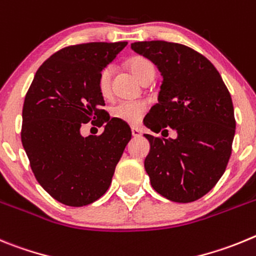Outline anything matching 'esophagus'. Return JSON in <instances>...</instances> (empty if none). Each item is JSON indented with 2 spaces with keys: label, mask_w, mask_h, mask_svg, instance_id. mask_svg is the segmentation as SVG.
I'll list each match as a JSON object with an SVG mask.
<instances>
[{
  "label": "esophagus",
  "mask_w": 256,
  "mask_h": 256,
  "mask_svg": "<svg viewBox=\"0 0 256 256\" xmlns=\"http://www.w3.org/2000/svg\"><path fill=\"white\" fill-rule=\"evenodd\" d=\"M131 132H132V136L134 138H139L140 135H142V130H140L139 128H131Z\"/></svg>",
  "instance_id": "34e87169"
}]
</instances>
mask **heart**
Here are the masks:
<instances>
[{
  "mask_svg": "<svg viewBox=\"0 0 256 256\" xmlns=\"http://www.w3.org/2000/svg\"><path fill=\"white\" fill-rule=\"evenodd\" d=\"M128 68L140 82L154 75V66L149 60L135 57L128 62ZM114 75V66H107L102 70L98 79V88L104 98L111 96V80ZM148 111V104L144 100H120L112 106L111 114L114 118L124 121L130 125H136Z\"/></svg>",
  "mask_w": 256,
  "mask_h": 256,
  "instance_id": "b5f03b06",
  "label": "heart"
}]
</instances>
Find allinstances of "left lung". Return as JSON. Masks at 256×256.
<instances>
[{"label": "left lung", "mask_w": 256, "mask_h": 256, "mask_svg": "<svg viewBox=\"0 0 256 256\" xmlns=\"http://www.w3.org/2000/svg\"><path fill=\"white\" fill-rule=\"evenodd\" d=\"M163 76L158 103L144 125L154 132L176 131L174 139L145 134L150 150L144 160L154 190L166 199L190 202L209 192L224 174L236 121L220 72L208 58L178 43H131Z\"/></svg>", "instance_id": "obj_1"}]
</instances>
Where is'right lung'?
<instances>
[{
  "label": "right lung",
  "mask_w": 256,
  "mask_h": 256,
  "mask_svg": "<svg viewBox=\"0 0 256 256\" xmlns=\"http://www.w3.org/2000/svg\"><path fill=\"white\" fill-rule=\"evenodd\" d=\"M128 42L62 48L36 72L22 107V142L39 185L57 202L88 206L111 185L131 139L128 125L110 118L98 79ZM96 119L100 137L84 138L82 123Z\"/></svg>",
  "instance_id": "add662e5"
}]
</instances>
